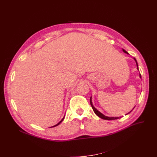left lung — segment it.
<instances>
[{"label":"left lung","mask_w":157,"mask_h":157,"mask_svg":"<svg viewBox=\"0 0 157 157\" xmlns=\"http://www.w3.org/2000/svg\"><path fill=\"white\" fill-rule=\"evenodd\" d=\"M123 51L125 53H127V54H128V52H127L126 51H125L124 49H123ZM134 59L135 60V61H136V65H137V69H138V63H137V61H136V59H135V58H134ZM140 77L141 78V75L140 74ZM90 105H91V106H92V109H93V111H94V112L95 113V114L97 115V116H98L99 117H101V119H105V120H115V119H119V117H107V116H105V115H103L102 113H101V112L100 111H98L97 109H96L94 106H93V105H92V97H90ZM130 111V112H131ZM129 112V113H130ZM129 113H128V114H129ZM128 114H126V115H128Z\"/></svg>","instance_id":"1"}]
</instances>
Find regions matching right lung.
Returning <instances> with one entry per match:
<instances>
[{"label": "right lung", "instance_id": "obj_1", "mask_svg": "<svg viewBox=\"0 0 157 157\" xmlns=\"http://www.w3.org/2000/svg\"><path fill=\"white\" fill-rule=\"evenodd\" d=\"M64 117H63L62 119H61V121H60V122H59L58 123H57V124H56V125H54V126H52V127H55V126H57V125H59V124H60V123H61L63 121V119H64ZM51 128H52V127H51Z\"/></svg>", "mask_w": 157, "mask_h": 157}]
</instances>
